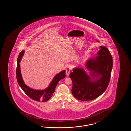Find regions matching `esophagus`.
Instances as JSON below:
<instances>
[{
	"label": "esophagus",
	"mask_w": 131,
	"mask_h": 131,
	"mask_svg": "<svg viewBox=\"0 0 131 131\" xmlns=\"http://www.w3.org/2000/svg\"><path fill=\"white\" fill-rule=\"evenodd\" d=\"M70 71H71V68L70 67L67 66L66 68V74L67 76H69L70 73Z\"/></svg>",
	"instance_id": "obj_1"
}]
</instances>
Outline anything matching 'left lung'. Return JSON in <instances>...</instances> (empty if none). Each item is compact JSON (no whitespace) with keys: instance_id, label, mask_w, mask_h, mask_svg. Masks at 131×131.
<instances>
[{"instance_id":"8db88e82","label":"left lung","mask_w":131,"mask_h":131,"mask_svg":"<svg viewBox=\"0 0 131 131\" xmlns=\"http://www.w3.org/2000/svg\"><path fill=\"white\" fill-rule=\"evenodd\" d=\"M98 56L87 61L86 67L90 71V76L84 69L74 68L69 77L73 83L72 93L76 99L87 101L96 99L106 90L109 84L113 66L112 55L108 48L100 47Z\"/></svg>"}]
</instances>
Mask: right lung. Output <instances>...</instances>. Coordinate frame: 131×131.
<instances>
[{"label":"right lung","instance_id":"add662e5","mask_svg":"<svg viewBox=\"0 0 131 131\" xmlns=\"http://www.w3.org/2000/svg\"><path fill=\"white\" fill-rule=\"evenodd\" d=\"M25 51H22L19 53L17 59V65L16 68V78L18 83L24 91L26 95L30 98L37 101L45 102L48 101L53 94L55 91V88L61 79H64L66 77L65 70L60 72V73L55 75L53 79L49 84L48 88L44 90H33L27 86L25 84L21 74L19 63L21 60L22 56L24 55Z\"/></svg>","mask_w":131,"mask_h":131}]
</instances>
